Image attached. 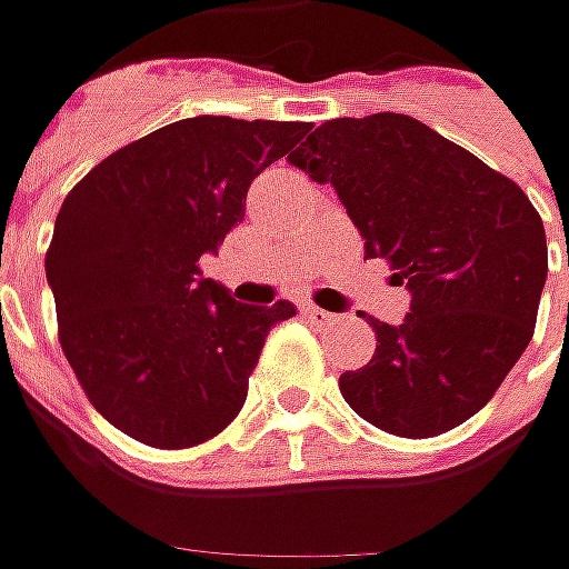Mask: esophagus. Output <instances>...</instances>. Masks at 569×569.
I'll list each match as a JSON object with an SVG mask.
<instances>
[{
    "label": "esophagus",
    "mask_w": 569,
    "mask_h": 569,
    "mask_svg": "<svg viewBox=\"0 0 569 569\" xmlns=\"http://www.w3.org/2000/svg\"><path fill=\"white\" fill-rule=\"evenodd\" d=\"M303 319L313 322V326H329V322H336V317H332L329 310H319V307H303Z\"/></svg>",
    "instance_id": "obj_1"
}]
</instances>
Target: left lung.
Returning <instances> with one entry per match:
<instances>
[{
    "label": "left lung",
    "instance_id": "8db88e82",
    "mask_svg": "<svg viewBox=\"0 0 569 569\" xmlns=\"http://www.w3.org/2000/svg\"><path fill=\"white\" fill-rule=\"evenodd\" d=\"M291 164L339 192L363 252L411 295L399 326L370 319L377 351L341 373L345 402L411 440L469 421L536 332L548 240L529 196L402 113L322 122Z\"/></svg>",
    "mask_w": 569,
    "mask_h": 569
}]
</instances>
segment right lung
I'll return each instance as SVG.
<instances>
[{"label":"right lung","mask_w":569,"mask_h":569,"mask_svg":"<svg viewBox=\"0 0 569 569\" xmlns=\"http://www.w3.org/2000/svg\"><path fill=\"white\" fill-rule=\"evenodd\" d=\"M310 122L192 117L103 158L56 214L47 281L84 396L132 440L187 449L247 402L252 367L295 303H240L202 278L250 183Z\"/></svg>","instance_id":"obj_1"}]
</instances>
